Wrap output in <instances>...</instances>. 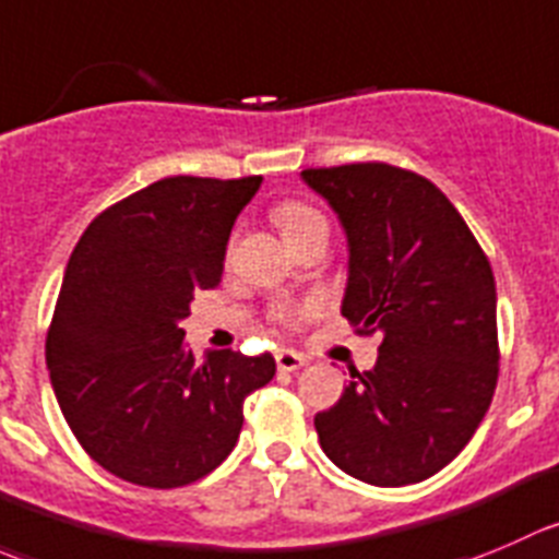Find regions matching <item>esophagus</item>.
I'll list each match as a JSON object with an SVG mask.
<instances>
[{
	"label": "esophagus",
	"instance_id": "34e87169",
	"mask_svg": "<svg viewBox=\"0 0 559 559\" xmlns=\"http://www.w3.org/2000/svg\"><path fill=\"white\" fill-rule=\"evenodd\" d=\"M275 362H278L281 371H297V368L306 366V357L292 349H278L275 352Z\"/></svg>",
	"mask_w": 559,
	"mask_h": 559
}]
</instances>
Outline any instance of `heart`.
<instances>
[{"label":"heart","mask_w":559,"mask_h":559,"mask_svg":"<svg viewBox=\"0 0 559 559\" xmlns=\"http://www.w3.org/2000/svg\"><path fill=\"white\" fill-rule=\"evenodd\" d=\"M275 224H278L284 240L289 242V240H295V237L306 235V231L313 229V226L328 224V221L322 218V213H317L313 207H308V204L284 202L275 207Z\"/></svg>","instance_id":"1"}]
</instances>
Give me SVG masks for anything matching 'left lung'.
Here are the masks:
<instances>
[{
	"label": "left lung",
	"instance_id": "1",
	"mask_svg": "<svg viewBox=\"0 0 559 559\" xmlns=\"http://www.w3.org/2000/svg\"><path fill=\"white\" fill-rule=\"evenodd\" d=\"M349 246L341 313L382 333L377 366L349 371L313 417L335 467L371 486L431 478L473 440L500 373L495 273L445 193L390 164L306 169Z\"/></svg>",
	"mask_w": 559,
	"mask_h": 559
}]
</instances>
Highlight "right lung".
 Wrapping results in <instances>:
<instances>
[{
	"mask_svg": "<svg viewBox=\"0 0 559 559\" xmlns=\"http://www.w3.org/2000/svg\"><path fill=\"white\" fill-rule=\"evenodd\" d=\"M262 177H166L103 210L70 253L46 335L53 395L79 445L117 478L177 489L237 445L273 355L197 357L180 322L221 284L231 226Z\"/></svg>",
	"mask_w": 559,
	"mask_h": 559,
	"instance_id": "right-lung-1",
	"label": "right lung"
}]
</instances>
